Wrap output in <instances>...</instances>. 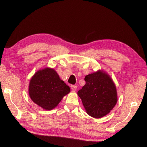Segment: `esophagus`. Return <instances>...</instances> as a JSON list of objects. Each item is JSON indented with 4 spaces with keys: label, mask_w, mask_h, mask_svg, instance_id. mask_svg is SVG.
<instances>
[{
    "label": "esophagus",
    "mask_w": 147,
    "mask_h": 147,
    "mask_svg": "<svg viewBox=\"0 0 147 147\" xmlns=\"http://www.w3.org/2000/svg\"><path fill=\"white\" fill-rule=\"evenodd\" d=\"M71 88L72 90H73V91H76V88H77V86H75V85H71Z\"/></svg>",
    "instance_id": "34e87169"
}]
</instances>
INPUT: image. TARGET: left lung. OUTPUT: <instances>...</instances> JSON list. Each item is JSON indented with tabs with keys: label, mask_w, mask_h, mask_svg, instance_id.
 <instances>
[{
	"label": "left lung",
	"mask_w": 147,
	"mask_h": 147,
	"mask_svg": "<svg viewBox=\"0 0 147 147\" xmlns=\"http://www.w3.org/2000/svg\"><path fill=\"white\" fill-rule=\"evenodd\" d=\"M86 84L78 92L86 113L94 118L107 115L117 102L115 83L105 71L98 70L85 78Z\"/></svg>",
	"instance_id": "left-lung-1"
}]
</instances>
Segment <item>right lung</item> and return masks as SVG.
Wrapping results in <instances>:
<instances>
[{
    "mask_svg": "<svg viewBox=\"0 0 147 147\" xmlns=\"http://www.w3.org/2000/svg\"><path fill=\"white\" fill-rule=\"evenodd\" d=\"M71 90L57 72L49 67L36 71L30 79L28 93L32 101L46 111L57 107Z\"/></svg>",
    "mask_w": 147,
    "mask_h": 147,
    "instance_id": "add662e5",
    "label": "right lung"
}]
</instances>
